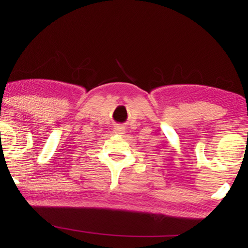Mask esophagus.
I'll use <instances>...</instances> for the list:
<instances>
[{
    "instance_id": "1",
    "label": "esophagus",
    "mask_w": 248,
    "mask_h": 248,
    "mask_svg": "<svg viewBox=\"0 0 248 248\" xmlns=\"http://www.w3.org/2000/svg\"><path fill=\"white\" fill-rule=\"evenodd\" d=\"M124 131L125 130L123 126H115L114 127V133H116V134H123Z\"/></svg>"
}]
</instances>
